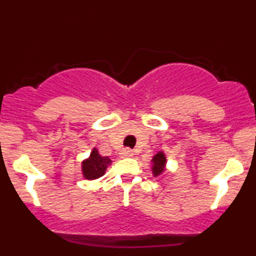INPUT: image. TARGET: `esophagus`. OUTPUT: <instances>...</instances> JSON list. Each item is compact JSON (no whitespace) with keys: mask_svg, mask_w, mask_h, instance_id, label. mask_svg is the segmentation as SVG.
Wrapping results in <instances>:
<instances>
[{"mask_svg":"<svg viewBox=\"0 0 256 256\" xmlns=\"http://www.w3.org/2000/svg\"><path fill=\"white\" fill-rule=\"evenodd\" d=\"M132 155H134V152H132L130 148H124L120 152V156L122 158H131Z\"/></svg>","mask_w":256,"mask_h":256,"instance_id":"obj_1","label":"esophagus"}]
</instances>
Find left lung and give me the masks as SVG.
<instances>
[{
	"instance_id": "left-lung-1",
	"label": "left lung",
	"mask_w": 256,
	"mask_h": 256,
	"mask_svg": "<svg viewBox=\"0 0 256 256\" xmlns=\"http://www.w3.org/2000/svg\"><path fill=\"white\" fill-rule=\"evenodd\" d=\"M165 162L166 158L162 152H158V154L152 158V173H154V176H158L164 171Z\"/></svg>"
}]
</instances>
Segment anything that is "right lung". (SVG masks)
<instances>
[{
  "mask_svg": "<svg viewBox=\"0 0 256 256\" xmlns=\"http://www.w3.org/2000/svg\"><path fill=\"white\" fill-rule=\"evenodd\" d=\"M110 164V158L107 156H101L98 149L91 152L90 158L83 161V174L86 179H98L104 174L106 168Z\"/></svg>",
  "mask_w": 256,
  "mask_h": 256,
  "instance_id": "obj_1",
  "label": "right lung"
}]
</instances>
